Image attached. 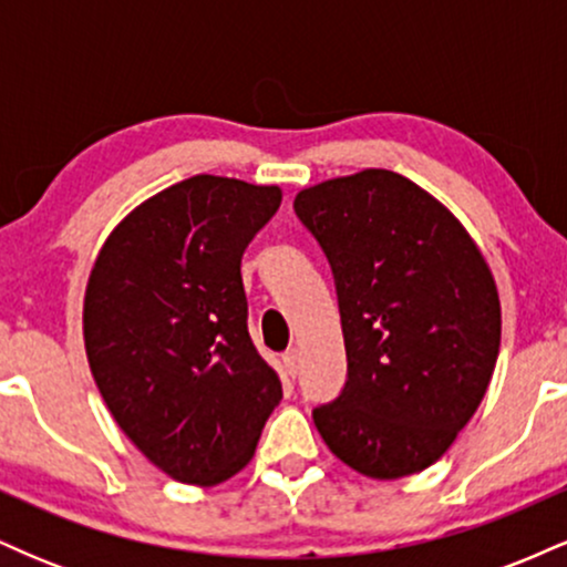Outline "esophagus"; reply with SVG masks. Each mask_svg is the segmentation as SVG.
<instances>
[{
  "instance_id": "esophagus-1",
  "label": "esophagus",
  "mask_w": 567,
  "mask_h": 567,
  "mask_svg": "<svg viewBox=\"0 0 567 567\" xmlns=\"http://www.w3.org/2000/svg\"><path fill=\"white\" fill-rule=\"evenodd\" d=\"M282 368H285V373L290 375V379H296V375L301 373V354H298L296 349L285 351V354H282Z\"/></svg>"
}]
</instances>
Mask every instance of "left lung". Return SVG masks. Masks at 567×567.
Here are the masks:
<instances>
[{
	"label": "left lung",
	"mask_w": 567,
	"mask_h": 567,
	"mask_svg": "<svg viewBox=\"0 0 567 567\" xmlns=\"http://www.w3.org/2000/svg\"><path fill=\"white\" fill-rule=\"evenodd\" d=\"M292 210L336 279L347 383L317 432L373 480L432 466L487 392L501 343L483 252L432 194L392 171L298 192Z\"/></svg>",
	"instance_id": "1"
}]
</instances>
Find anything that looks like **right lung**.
<instances>
[{
	"label": "right lung",
	"mask_w": 567,
	"mask_h": 567,
	"mask_svg": "<svg viewBox=\"0 0 567 567\" xmlns=\"http://www.w3.org/2000/svg\"><path fill=\"white\" fill-rule=\"evenodd\" d=\"M279 202L277 186L194 175L135 207L90 271L93 379L122 432L178 483L237 474L282 400L247 333L239 275Z\"/></svg>",
	"instance_id": "right-lung-1"
}]
</instances>
